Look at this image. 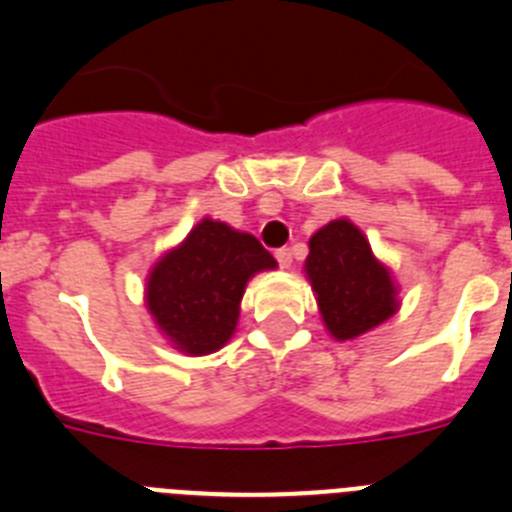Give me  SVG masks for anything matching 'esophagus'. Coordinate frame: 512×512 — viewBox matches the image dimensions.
<instances>
[{
	"label": "esophagus",
	"instance_id": "obj_1",
	"mask_svg": "<svg viewBox=\"0 0 512 512\" xmlns=\"http://www.w3.org/2000/svg\"><path fill=\"white\" fill-rule=\"evenodd\" d=\"M275 260H278V265L283 267V270H288L290 262H293V255H290V250H275Z\"/></svg>",
	"mask_w": 512,
	"mask_h": 512
}]
</instances>
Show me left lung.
<instances>
[{
    "label": "left lung",
    "mask_w": 512,
    "mask_h": 512,
    "mask_svg": "<svg viewBox=\"0 0 512 512\" xmlns=\"http://www.w3.org/2000/svg\"><path fill=\"white\" fill-rule=\"evenodd\" d=\"M303 273L336 342H352L400 308L393 270L377 260L362 229L344 216L308 239Z\"/></svg>",
    "instance_id": "obj_1"
}]
</instances>
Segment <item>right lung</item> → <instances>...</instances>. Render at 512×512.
<instances>
[{
    "label": "right lung",
    "instance_id": "1",
    "mask_svg": "<svg viewBox=\"0 0 512 512\" xmlns=\"http://www.w3.org/2000/svg\"><path fill=\"white\" fill-rule=\"evenodd\" d=\"M275 267V257L252 234L204 216L150 267L145 306L170 347L204 357L237 331L247 283Z\"/></svg>",
    "mask_w": 512,
    "mask_h": 512
}]
</instances>
